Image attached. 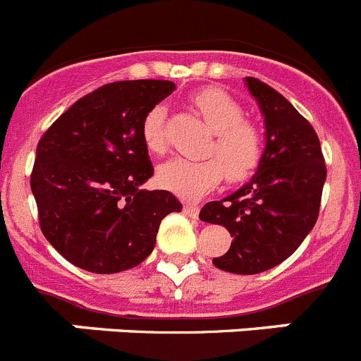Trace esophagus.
I'll use <instances>...</instances> for the list:
<instances>
[{
	"instance_id": "esophagus-1",
	"label": "esophagus",
	"mask_w": 361,
	"mask_h": 361,
	"mask_svg": "<svg viewBox=\"0 0 361 361\" xmlns=\"http://www.w3.org/2000/svg\"><path fill=\"white\" fill-rule=\"evenodd\" d=\"M184 213L191 219H197L199 216V206H193V204H184Z\"/></svg>"
}]
</instances>
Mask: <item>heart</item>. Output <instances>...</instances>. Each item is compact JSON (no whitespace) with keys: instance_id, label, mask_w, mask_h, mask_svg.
Here are the masks:
<instances>
[{"instance_id":"obj_1","label":"heart","mask_w":361,"mask_h":361,"mask_svg":"<svg viewBox=\"0 0 361 361\" xmlns=\"http://www.w3.org/2000/svg\"><path fill=\"white\" fill-rule=\"evenodd\" d=\"M212 132L215 145L212 153L216 159L175 157L159 166L157 180L164 190L183 199H199L219 186L224 177L240 183L257 170L262 157V141L250 123H244L240 104L219 88H204L193 95ZM166 106L155 104L148 110L141 124V137L149 153H164L166 149Z\"/></svg>"}]
</instances>
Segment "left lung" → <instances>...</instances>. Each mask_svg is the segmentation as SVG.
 Here are the masks:
<instances>
[{
    "label": "left lung",
    "instance_id": "obj_1",
    "mask_svg": "<svg viewBox=\"0 0 361 361\" xmlns=\"http://www.w3.org/2000/svg\"><path fill=\"white\" fill-rule=\"evenodd\" d=\"M245 86L264 117L266 148L250 183L208 202L199 216L233 237L215 267L257 275L291 257L314 228L327 168L317 132L288 99L255 78Z\"/></svg>",
    "mask_w": 361,
    "mask_h": 361
}]
</instances>
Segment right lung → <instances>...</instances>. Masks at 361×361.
Listing matches in <instances>:
<instances>
[{
  "mask_svg": "<svg viewBox=\"0 0 361 361\" xmlns=\"http://www.w3.org/2000/svg\"><path fill=\"white\" fill-rule=\"evenodd\" d=\"M173 90L155 79L110 82L41 137L30 175L41 231L73 266L99 275L139 266L161 220L183 209L170 191L141 190L153 175L142 119Z\"/></svg>",
  "mask_w": 361,
  "mask_h": 361,
  "instance_id": "obj_1",
  "label": "right lung"
}]
</instances>
